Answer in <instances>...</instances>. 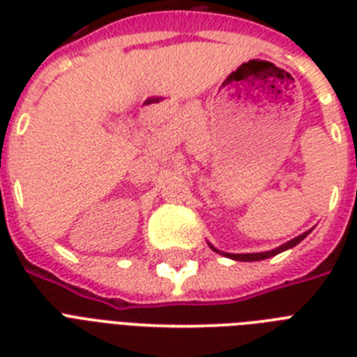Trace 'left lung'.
Wrapping results in <instances>:
<instances>
[{"instance_id":"8db88e82","label":"left lung","mask_w":357,"mask_h":357,"mask_svg":"<svg viewBox=\"0 0 357 357\" xmlns=\"http://www.w3.org/2000/svg\"><path fill=\"white\" fill-rule=\"evenodd\" d=\"M310 234H311V229H310V231H304V234L298 235V237L291 238V241H287V243L282 244V246H278V248L268 250V252H254V254H229V252H220V250H217L211 243H207V244H209V248L215 250L217 254L226 255V257H229V259H235V261H261V259H268V257H274V255L282 254V252H285V250L293 248V246H296L298 243H302V241H304V238L307 237Z\"/></svg>"}]
</instances>
